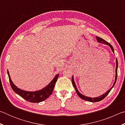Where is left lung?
<instances>
[{"mask_svg":"<svg viewBox=\"0 0 125 125\" xmlns=\"http://www.w3.org/2000/svg\"><path fill=\"white\" fill-rule=\"evenodd\" d=\"M97 40H98V42H100V43H103V44H105V45H107L108 46H109L110 47L111 49L112 50V51H113L114 53V48L113 46H112L110 44L109 42H106V41H105L104 40H103V39H101V38L99 37L98 36L96 37ZM116 76H115V82H114V85L113 86H112V87L110 89L107 91V92H106L105 94H104L103 95H101V96H98V97H96V98H90V97H88V96H84L83 95V94H82L81 93H80L79 92V91L77 89V86H76L75 84V82H74V78H73V76H72V83L73 85L74 86V88H75L76 92H77L78 95L79 96L80 98L83 99L84 100H86V101H90V102H93V103H94V102H98V101H100L101 100H102L103 99H104L106 96L107 95V94H109V92H110L111 90L112 89V88L114 87V86L115 85V84L116 83V80H117V67H118V62H117V58H116Z\"/></svg>","mask_w":125,"mask_h":125,"instance_id":"obj_1","label":"left lung"}]
</instances>
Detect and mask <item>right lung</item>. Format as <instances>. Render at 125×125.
<instances>
[{"instance_id":"1","label":"right lung","mask_w":125,"mask_h":125,"mask_svg":"<svg viewBox=\"0 0 125 125\" xmlns=\"http://www.w3.org/2000/svg\"><path fill=\"white\" fill-rule=\"evenodd\" d=\"M8 77H9V82L11 87L15 92L17 94L22 97L23 99L26 100L27 101L31 103H40L47 99L52 94L54 88L55 84L57 80L58 77L59 76V74L55 76L51 82H50L49 84L42 89L41 90L35 91V92H27V91L22 90L18 88L15 84L12 83V80L10 78L9 71H7Z\"/></svg>"}]
</instances>
